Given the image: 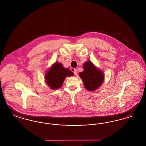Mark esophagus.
Instances as JSON below:
<instances>
[{
	"mask_svg": "<svg viewBox=\"0 0 146 146\" xmlns=\"http://www.w3.org/2000/svg\"><path fill=\"white\" fill-rule=\"evenodd\" d=\"M71 70L73 72V73H74V74H75V75H77L78 74V72H77V70H76V69H75V68H71Z\"/></svg>",
	"mask_w": 146,
	"mask_h": 146,
	"instance_id": "obj_1",
	"label": "esophagus"
}]
</instances>
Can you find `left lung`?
Returning <instances> with one entry per match:
<instances>
[{"label": "left lung", "instance_id": "obj_1", "mask_svg": "<svg viewBox=\"0 0 146 146\" xmlns=\"http://www.w3.org/2000/svg\"><path fill=\"white\" fill-rule=\"evenodd\" d=\"M83 69V71L80 72L79 75L83 80L85 89L90 91L96 90L104 83V72L91 61H87L84 63Z\"/></svg>", "mask_w": 146, "mask_h": 146}]
</instances>
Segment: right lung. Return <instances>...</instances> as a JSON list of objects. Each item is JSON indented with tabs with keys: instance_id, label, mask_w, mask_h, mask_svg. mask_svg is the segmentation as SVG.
<instances>
[{
	"instance_id": "1",
	"label": "right lung",
	"mask_w": 146,
	"mask_h": 146,
	"mask_svg": "<svg viewBox=\"0 0 146 146\" xmlns=\"http://www.w3.org/2000/svg\"><path fill=\"white\" fill-rule=\"evenodd\" d=\"M73 76V73L69 68H65L61 63L56 62L46 71L45 83L51 89L54 90L62 86L67 76Z\"/></svg>"
}]
</instances>
